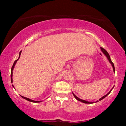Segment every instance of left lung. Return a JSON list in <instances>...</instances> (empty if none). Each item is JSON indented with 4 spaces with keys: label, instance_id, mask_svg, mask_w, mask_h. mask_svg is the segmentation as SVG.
I'll list each match as a JSON object with an SVG mask.
<instances>
[{
    "label": "left lung",
    "instance_id": "1",
    "mask_svg": "<svg viewBox=\"0 0 126 126\" xmlns=\"http://www.w3.org/2000/svg\"><path fill=\"white\" fill-rule=\"evenodd\" d=\"M100 49H101V51H102V52L103 53V54H104L105 56H106V57H107V59L108 60V61H109V62L110 63H111V64L112 65V68H113V72H115V67H114V64H113V63H112V61H111V58H110V55H109V54H108V52L106 50H105L104 49H103V47H100ZM113 87H114V86H113V88H112L111 89V91H110L107 94H106V95H104V96H103L101 98H100V99H99V100L100 101V100H101L102 99H104V98H105L107 96V95H108V94H110V92H111V91H112V89L113 88ZM72 94H73V96H74V97H75L76 99L77 100H79V101H81V102H82V103H86V104H92V103H94V102H89V101H86V100H82V99H80V98H79L78 97H77L75 95V94H73V93H72ZM97 101H99L98 100H97L96 101V102H97Z\"/></svg>",
    "mask_w": 126,
    "mask_h": 126
}]
</instances>
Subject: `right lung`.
I'll return each instance as SVG.
<instances>
[{"label": "right lung", "instance_id": "obj_1", "mask_svg": "<svg viewBox=\"0 0 126 126\" xmlns=\"http://www.w3.org/2000/svg\"><path fill=\"white\" fill-rule=\"evenodd\" d=\"M20 54H21V51H20V53H19V58H18V59H17L16 60H15V62H14V64H13V66H12V68H11V82H13V78H12V77H13V69H14V68L15 64H16L17 61H18V60L19 59ZM13 87L14 88V85H13ZM21 97H22V98H23V99L27 100V101H31V102H33V103H39V102H41V101H34V100H31V99H29V98L23 97V96H21Z\"/></svg>", "mask_w": 126, "mask_h": 126}]
</instances>
